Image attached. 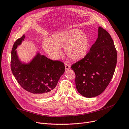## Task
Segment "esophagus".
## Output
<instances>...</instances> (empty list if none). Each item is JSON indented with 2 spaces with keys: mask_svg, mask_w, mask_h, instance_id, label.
<instances>
[{
  "mask_svg": "<svg viewBox=\"0 0 129 129\" xmlns=\"http://www.w3.org/2000/svg\"><path fill=\"white\" fill-rule=\"evenodd\" d=\"M70 68V64H68V63H66V64H65V69H66V70H68Z\"/></svg>",
  "mask_w": 129,
  "mask_h": 129,
  "instance_id": "34e87169",
  "label": "esophagus"
}]
</instances>
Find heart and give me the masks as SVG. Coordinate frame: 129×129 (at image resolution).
I'll use <instances>...</instances> for the list:
<instances>
[{
    "instance_id": "b5f03b06",
    "label": "heart",
    "mask_w": 129,
    "mask_h": 129,
    "mask_svg": "<svg viewBox=\"0 0 129 129\" xmlns=\"http://www.w3.org/2000/svg\"><path fill=\"white\" fill-rule=\"evenodd\" d=\"M89 45L88 35L77 29L54 35L50 41L43 43L45 50L54 56L60 53V47H64L66 54L74 61L81 60L86 56Z\"/></svg>"
}]
</instances>
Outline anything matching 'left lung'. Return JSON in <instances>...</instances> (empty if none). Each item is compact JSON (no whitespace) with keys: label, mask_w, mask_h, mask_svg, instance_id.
I'll list each match as a JSON object with an SVG mask.
<instances>
[{"label":"left lung","mask_w":129,"mask_h":129,"mask_svg":"<svg viewBox=\"0 0 129 129\" xmlns=\"http://www.w3.org/2000/svg\"><path fill=\"white\" fill-rule=\"evenodd\" d=\"M98 37L83 58L71 66L76 75L78 92L87 98L101 94L111 81L117 61V52L111 36L99 27Z\"/></svg>","instance_id":"obj_1"}]
</instances>
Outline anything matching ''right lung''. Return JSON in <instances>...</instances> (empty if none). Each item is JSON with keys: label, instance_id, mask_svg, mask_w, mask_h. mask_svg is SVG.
Instances as JSON below:
<instances>
[{"label": "right lung", "instance_id": "add662e5", "mask_svg": "<svg viewBox=\"0 0 129 129\" xmlns=\"http://www.w3.org/2000/svg\"><path fill=\"white\" fill-rule=\"evenodd\" d=\"M25 38L18 39L11 50V69L20 86L36 98H45L51 94L60 77L65 71L64 63L52 60L44 55L37 54L28 64H22L15 50Z\"/></svg>", "mask_w": 129, "mask_h": 129}]
</instances>
